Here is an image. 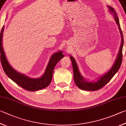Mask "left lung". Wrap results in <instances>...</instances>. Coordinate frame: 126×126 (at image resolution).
Returning <instances> with one entry per match:
<instances>
[{"mask_svg": "<svg viewBox=\"0 0 126 126\" xmlns=\"http://www.w3.org/2000/svg\"><path fill=\"white\" fill-rule=\"evenodd\" d=\"M109 8L110 11L112 12L115 16V19L117 25L119 26V30H120L121 37H122V42H121V47L119 51V53L117 57V59L115 61V63L113 65V67L111 68V69L108 72L106 73V74L103 75L96 82H88L85 80L83 77L81 76L80 73L79 72V70L77 64L75 62L74 58L72 56H70V59L72 63L73 73H74V82L77 86L79 88L82 89L84 90L87 91H95L99 90V89L103 88L106 84H107L110 81V80L112 78L115 74L117 73L120 68L121 67V63L122 61V48L123 46V36L122 30L121 29L120 22L117 16V14L114 8L111 7L110 6H107Z\"/></svg>", "mask_w": 126, "mask_h": 126, "instance_id": "1", "label": "left lung"}]
</instances>
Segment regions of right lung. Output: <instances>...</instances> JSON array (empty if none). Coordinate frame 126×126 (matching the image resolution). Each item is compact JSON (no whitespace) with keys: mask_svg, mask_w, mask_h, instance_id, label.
<instances>
[{"mask_svg":"<svg viewBox=\"0 0 126 126\" xmlns=\"http://www.w3.org/2000/svg\"><path fill=\"white\" fill-rule=\"evenodd\" d=\"M4 27H2L0 32V62L3 70L6 75L17 85L26 90L34 91L46 88L52 81L53 70L56 64L64 57L62 52H58L52 56L48 64L45 74L42 77L38 79L30 78L14 69L6 59L2 46Z\"/></svg>","mask_w":126,"mask_h":126,"instance_id":"1","label":"right lung"}]
</instances>
